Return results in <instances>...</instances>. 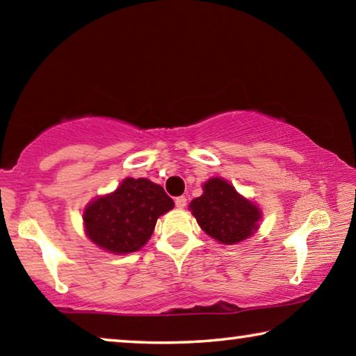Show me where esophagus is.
<instances>
[{"mask_svg":"<svg viewBox=\"0 0 356 356\" xmlns=\"http://www.w3.org/2000/svg\"><path fill=\"white\" fill-rule=\"evenodd\" d=\"M176 207L177 209H185V206H186V197L185 196H179V197H176Z\"/></svg>","mask_w":356,"mask_h":356,"instance_id":"34e87169","label":"esophagus"}]
</instances>
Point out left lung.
I'll return each mask as SVG.
<instances>
[{
    "label": "left lung",
    "instance_id": "1",
    "mask_svg": "<svg viewBox=\"0 0 356 356\" xmlns=\"http://www.w3.org/2000/svg\"><path fill=\"white\" fill-rule=\"evenodd\" d=\"M202 231L225 245L248 238L261 220L259 209L246 201L226 180L213 177L204 184L202 196L190 204Z\"/></svg>",
    "mask_w": 356,
    "mask_h": 356
}]
</instances>
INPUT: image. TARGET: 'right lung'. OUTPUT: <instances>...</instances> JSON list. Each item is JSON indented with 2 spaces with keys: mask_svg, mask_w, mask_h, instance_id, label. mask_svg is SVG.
<instances>
[{
  "mask_svg": "<svg viewBox=\"0 0 356 356\" xmlns=\"http://www.w3.org/2000/svg\"><path fill=\"white\" fill-rule=\"evenodd\" d=\"M172 207L174 201L160 185L129 177L111 195L89 204L84 227L100 248L125 254L140 250L152 236L159 216Z\"/></svg>",
  "mask_w": 356,
  "mask_h": 356,
  "instance_id": "add662e5",
  "label": "right lung"
}]
</instances>
